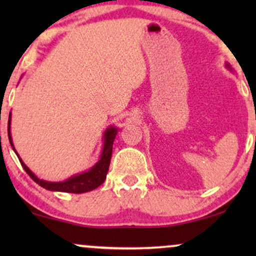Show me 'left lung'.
<instances>
[{
	"label": "left lung",
	"mask_w": 256,
	"mask_h": 256,
	"mask_svg": "<svg viewBox=\"0 0 256 256\" xmlns=\"http://www.w3.org/2000/svg\"><path fill=\"white\" fill-rule=\"evenodd\" d=\"M225 66H226V67H228V70H230V71H232V67H231V66H230V64H228V62H226V64H225Z\"/></svg>",
	"instance_id": "left-lung-1"
}]
</instances>
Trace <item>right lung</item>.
Masks as SVG:
<instances>
[{
    "mask_svg": "<svg viewBox=\"0 0 256 256\" xmlns=\"http://www.w3.org/2000/svg\"><path fill=\"white\" fill-rule=\"evenodd\" d=\"M10 119L12 114L10 113V119H8V138H10V143L13 148V150L16 152V154L19 158L20 164H22V168L25 170L26 173L32 178V180H34L38 185L44 188L46 190H50V192H71V194H83L91 192V190L96 189L106 180V176H107L108 168H110V158H112V150H113V142L116 140V134H118V128L116 126H108L107 130L104 134V148H102V152L100 155V158L98 162L95 164L90 170L88 171L78 173V174L72 176L64 182H48L40 179L34 174V172L25 165L24 161L22 160V158L19 156L16 148H14L13 140H12V134H10Z\"/></svg>",
    "mask_w": 256,
    "mask_h": 256,
    "instance_id": "add662e5",
    "label": "right lung"
}]
</instances>
